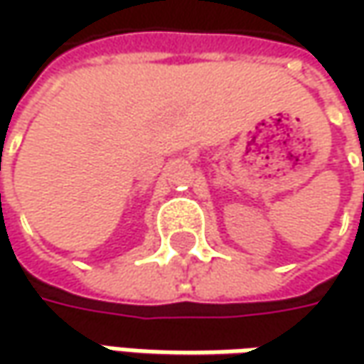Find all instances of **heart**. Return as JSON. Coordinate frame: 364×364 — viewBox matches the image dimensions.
I'll return each mask as SVG.
<instances>
[{
	"label": "heart",
	"instance_id": "1",
	"mask_svg": "<svg viewBox=\"0 0 364 364\" xmlns=\"http://www.w3.org/2000/svg\"><path fill=\"white\" fill-rule=\"evenodd\" d=\"M32 218H34V225H38V218H36L34 215H32Z\"/></svg>",
	"mask_w": 364,
	"mask_h": 364
}]
</instances>
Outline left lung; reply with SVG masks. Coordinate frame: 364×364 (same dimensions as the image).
I'll return each mask as SVG.
<instances>
[{
  "label": "left lung",
  "instance_id": "1",
  "mask_svg": "<svg viewBox=\"0 0 364 364\" xmlns=\"http://www.w3.org/2000/svg\"><path fill=\"white\" fill-rule=\"evenodd\" d=\"M0 170H1V154H0ZM0 210H1V194H0Z\"/></svg>",
  "mask_w": 364,
  "mask_h": 364
}]
</instances>
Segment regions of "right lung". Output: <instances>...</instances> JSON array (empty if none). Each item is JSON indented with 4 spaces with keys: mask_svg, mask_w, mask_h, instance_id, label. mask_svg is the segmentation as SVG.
I'll return each mask as SVG.
<instances>
[{
    "mask_svg": "<svg viewBox=\"0 0 364 364\" xmlns=\"http://www.w3.org/2000/svg\"><path fill=\"white\" fill-rule=\"evenodd\" d=\"M279 109H282V111H284V107H277V109H273V115H282V113H277V111H279ZM363 170H364V166H363Z\"/></svg>",
    "mask_w": 364,
    "mask_h": 364,
    "instance_id": "add662e5",
    "label": "right lung"
}]
</instances>
